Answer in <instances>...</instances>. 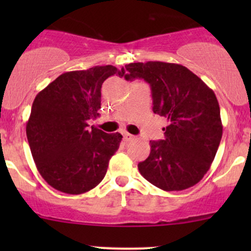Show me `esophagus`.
<instances>
[{
    "label": "esophagus",
    "instance_id": "1",
    "mask_svg": "<svg viewBox=\"0 0 251 251\" xmlns=\"http://www.w3.org/2000/svg\"><path fill=\"white\" fill-rule=\"evenodd\" d=\"M124 139L126 140V142H129V140H133L134 139V135L129 134L126 132V133H124Z\"/></svg>",
    "mask_w": 251,
    "mask_h": 251
}]
</instances>
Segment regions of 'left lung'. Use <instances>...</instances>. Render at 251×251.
<instances>
[{
	"label": "left lung",
	"instance_id": "obj_1",
	"mask_svg": "<svg viewBox=\"0 0 251 251\" xmlns=\"http://www.w3.org/2000/svg\"><path fill=\"white\" fill-rule=\"evenodd\" d=\"M125 68L126 80L150 83L153 112L169 123L165 138L150 142V155L138 164L140 175L164 191L196 185L209 171L223 133L214 91L178 63L135 62Z\"/></svg>",
	"mask_w": 251,
	"mask_h": 251
}]
</instances>
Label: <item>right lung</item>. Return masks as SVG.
<instances>
[{
	"instance_id": "right-lung-1",
	"label": "right lung",
	"mask_w": 251,
	"mask_h": 251,
	"mask_svg": "<svg viewBox=\"0 0 251 251\" xmlns=\"http://www.w3.org/2000/svg\"><path fill=\"white\" fill-rule=\"evenodd\" d=\"M114 74L124 76L125 70L107 65L66 72L34 99L25 132L37 171L51 188L85 194L105 177L123 135L89 123L99 117L102 82Z\"/></svg>"
}]
</instances>
